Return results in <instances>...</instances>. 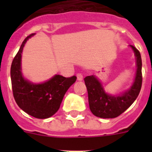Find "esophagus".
<instances>
[{"mask_svg": "<svg viewBox=\"0 0 152 152\" xmlns=\"http://www.w3.org/2000/svg\"><path fill=\"white\" fill-rule=\"evenodd\" d=\"M77 80H83V75L81 73L77 74Z\"/></svg>", "mask_w": 152, "mask_h": 152, "instance_id": "1", "label": "esophagus"}]
</instances>
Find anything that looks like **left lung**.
I'll return each mask as SVG.
<instances>
[{
	"instance_id": "obj_1",
	"label": "left lung",
	"mask_w": 152,
	"mask_h": 152,
	"mask_svg": "<svg viewBox=\"0 0 152 152\" xmlns=\"http://www.w3.org/2000/svg\"><path fill=\"white\" fill-rule=\"evenodd\" d=\"M132 48L136 57L137 72L133 85L128 91L119 96H111L103 91L100 81L94 75L84 77V82L88 93L90 110L97 117L109 119L121 115L136 100L142 84V58L140 52L133 45Z\"/></svg>"
}]
</instances>
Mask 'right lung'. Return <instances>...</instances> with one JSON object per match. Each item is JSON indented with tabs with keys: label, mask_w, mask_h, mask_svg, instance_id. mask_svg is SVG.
I'll use <instances>...</instances> for the list:
<instances>
[{
	"label": "right lung",
	"mask_w": 152,
	"mask_h": 152,
	"mask_svg": "<svg viewBox=\"0 0 152 152\" xmlns=\"http://www.w3.org/2000/svg\"><path fill=\"white\" fill-rule=\"evenodd\" d=\"M33 34L23 42L10 68L13 94L17 105L24 112L37 119H46L53 116L59 109L64 94L76 81L77 77H54L45 83L34 84L23 78L21 73V53L26 42Z\"/></svg>",
	"instance_id": "add662e5"
}]
</instances>
